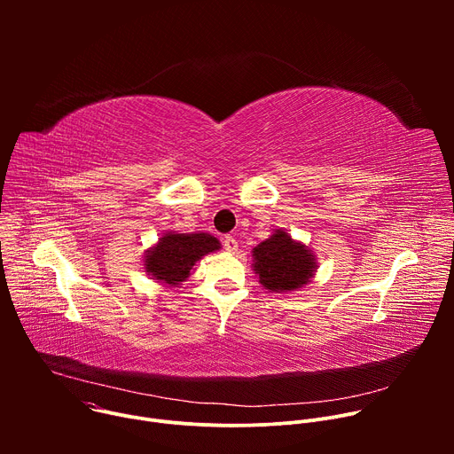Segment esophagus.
Here are the masks:
<instances>
[{
  "instance_id": "1",
  "label": "esophagus",
  "mask_w": 454,
  "mask_h": 454,
  "mask_svg": "<svg viewBox=\"0 0 454 454\" xmlns=\"http://www.w3.org/2000/svg\"><path fill=\"white\" fill-rule=\"evenodd\" d=\"M223 246H224V249L228 251V253H235L237 249H239V242L233 239V237H224L223 239Z\"/></svg>"
}]
</instances>
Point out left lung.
I'll return each mask as SVG.
<instances>
[{
	"label": "left lung",
	"instance_id": "8db88e82",
	"mask_svg": "<svg viewBox=\"0 0 454 454\" xmlns=\"http://www.w3.org/2000/svg\"><path fill=\"white\" fill-rule=\"evenodd\" d=\"M251 268L266 293L282 294L310 284L317 273V261L305 242L278 228L251 249Z\"/></svg>",
	"mask_w": 454,
	"mask_h": 454
}]
</instances>
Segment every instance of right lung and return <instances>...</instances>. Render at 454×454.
Returning <instances> with one entry per match:
<instances>
[{
    "label": "right lung",
    "instance_id": "1",
    "mask_svg": "<svg viewBox=\"0 0 454 454\" xmlns=\"http://www.w3.org/2000/svg\"><path fill=\"white\" fill-rule=\"evenodd\" d=\"M223 246L217 237L205 231L179 233L167 230L158 242L144 253V271L151 280L165 287H179L188 280L192 268L203 256L219 251Z\"/></svg>",
    "mask_w": 454,
    "mask_h": 454
}]
</instances>
